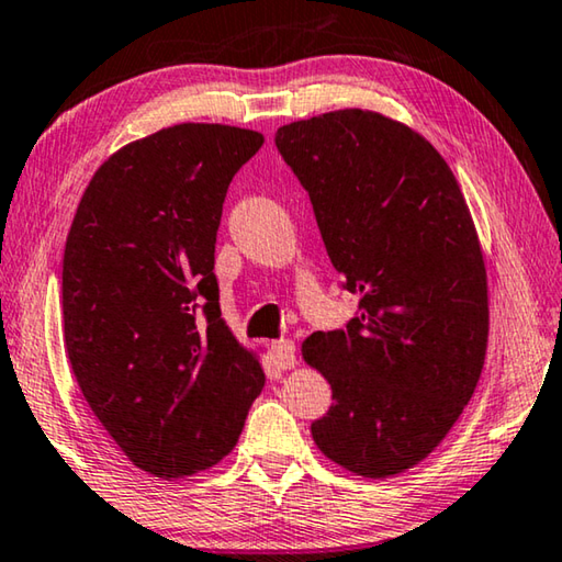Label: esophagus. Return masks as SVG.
<instances>
[{"mask_svg":"<svg viewBox=\"0 0 562 562\" xmlns=\"http://www.w3.org/2000/svg\"><path fill=\"white\" fill-rule=\"evenodd\" d=\"M272 358H274V362L280 364L282 370L292 368V364H295V345H292L290 340L272 342Z\"/></svg>","mask_w":562,"mask_h":562,"instance_id":"esophagus-1","label":"esophagus"}]
</instances>
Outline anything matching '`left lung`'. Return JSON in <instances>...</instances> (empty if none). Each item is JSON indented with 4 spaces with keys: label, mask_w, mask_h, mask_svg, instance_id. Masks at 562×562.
Here are the masks:
<instances>
[{
    "label": "left lung",
    "mask_w": 562,
    "mask_h": 562,
    "mask_svg": "<svg viewBox=\"0 0 562 562\" xmlns=\"http://www.w3.org/2000/svg\"><path fill=\"white\" fill-rule=\"evenodd\" d=\"M274 145L313 202L329 262L360 295L345 329L313 333L305 360L333 387L310 425L362 477L413 468L473 397L487 347V280L470 210L430 142L378 112L284 124Z\"/></svg>",
    "instance_id": "8db88e82"
}]
</instances>
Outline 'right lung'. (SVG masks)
Returning a JSON list of instances; mask_svg holds the SVG:
<instances>
[{
    "mask_svg": "<svg viewBox=\"0 0 562 562\" xmlns=\"http://www.w3.org/2000/svg\"><path fill=\"white\" fill-rule=\"evenodd\" d=\"M260 132L175 124L97 169L61 262L69 364L139 470L182 477L237 445L265 372L220 313L215 243L227 187Z\"/></svg>",
    "mask_w": 562,
    "mask_h": 562,
    "instance_id": "obj_1",
    "label": "right lung"
}]
</instances>
